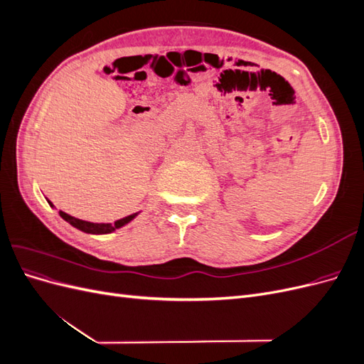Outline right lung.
I'll list each match as a JSON object with an SVG mask.
<instances>
[{
  "mask_svg": "<svg viewBox=\"0 0 364 364\" xmlns=\"http://www.w3.org/2000/svg\"><path fill=\"white\" fill-rule=\"evenodd\" d=\"M51 205V202H48ZM60 217L63 220H67V222L70 225H73L74 228L83 230V232H87V234H109V232H114L115 229L124 226L126 223H129L130 220H134L136 217V214H132V215H127L124 218L121 220H117V222L114 225L111 223H91V222H85V220H80V218H75L67 213L63 211H59Z\"/></svg>",
  "mask_w": 364,
  "mask_h": 364,
  "instance_id": "obj_1",
  "label": "right lung"
}]
</instances>
